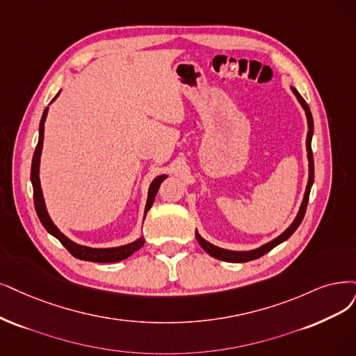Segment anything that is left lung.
Segmentation results:
<instances>
[{"label":"left lung","mask_w":356,"mask_h":356,"mask_svg":"<svg viewBox=\"0 0 356 356\" xmlns=\"http://www.w3.org/2000/svg\"><path fill=\"white\" fill-rule=\"evenodd\" d=\"M293 94L296 95L298 101L300 102L302 107H304L305 113H307V118H308V135H307V149H308V160H309V179H308V185H307V191H305V196H304V201H302V205H300V209L299 213L295 218V221L291 225V227H289L286 232H283L279 238H275L274 241L262 245L261 248L258 249H254V251H248V252H234V251H227V249H221L218 246H214L209 242H207L205 239H202L198 232H195V236L196 239H198V243L202 246L204 251L207 254H209L211 257L217 258V259H221V261H227V262H246V261H252V259H257L262 255H266L267 252H270L273 248H275L277 245H280L282 242H284L286 239L291 238V236L293 234V232L299 227V225L302 222V220H304L305 217V211H307V205H308V200H309V192H311V186L314 183V156H312V148H311V139H312V134H314V120H312V114H311V110L308 107V104L305 102V99L300 97L299 92L292 88Z\"/></svg>","instance_id":"8db88e82"}]
</instances>
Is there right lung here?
<instances>
[{
	"mask_svg": "<svg viewBox=\"0 0 356 356\" xmlns=\"http://www.w3.org/2000/svg\"><path fill=\"white\" fill-rule=\"evenodd\" d=\"M58 95V94H57ZM56 95V98H57ZM54 98V99H56ZM52 99V101H54ZM48 114V108L44 110L41 123H39V139H38V145L35 148V154H33V160H32V170H31V180H32V186H33V201H35V209L36 214L41 220L42 226L47 229L48 233H51L52 236L61 242V245L67 249V251L79 259L83 261H94V262H117L126 259L127 257L134 255L136 251L143 246V239H138L135 242H131L129 245L124 246H117V248H105V249H98V248H88V246H82L77 245L74 242H72L70 239L65 238V236L54 226V222L51 221L47 208H45V202H44V196H42V191H41V183H39V158H41V151H42V142H44V123L45 118ZM167 176H158L149 186V192H148V201H147V207H145V214L149 211V208L154 204L155 195L160 189L161 181L165 179Z\"/></svg>",
	"mask_w": 356,
	"mask_h": 356,
	"instance_id": "right-lung-1",
	"label": "right lung"
}]
</instances>
